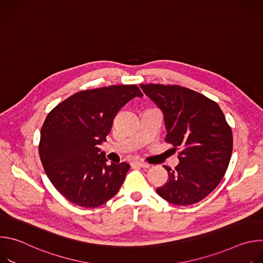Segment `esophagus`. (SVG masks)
I'll use <instances>...</instances> for the list:
<instances>
[{
    "mask_svg": "<svg viewBox=\"0 0 263 263\" xmlns=\"http://www.w3.org/2000/svg\"><path fill=\"white\" fill-rule=\"evenodd\" d=\"M132 164H134V165H136V166L143 167V168H148L149 166H151L148 163H145V162H142V161H134Z\"/></svg>",
    "mask_w": 263,
    "mask_h": 263,
    "instance_id": "1",
    "label": "esophagus"
}]
</instances>
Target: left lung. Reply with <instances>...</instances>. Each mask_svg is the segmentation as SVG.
I'll use <instances>...</instances> for the list:
<instances>
[{"mask_svg": "<svg viewBox=\"0 0 263 263\" xmlns=\"http://www.w3.org/2000/svg\"><path fill=\"white\" fill-rule=\"evenodd\" d=\"M162 111L165 141L180 146L179 164L156 190L167 202L187 206L200 202L219 184L233 147L232 130L221 109L205 96L178 85L140 84Z\"/></svg>", "mask_w": 263, "mask_h": 263, "instance_id": "left-lung-1", "label": "left lung"}]
</instances>
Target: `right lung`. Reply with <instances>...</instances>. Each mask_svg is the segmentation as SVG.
Returning a JSON list of instances; mask_svg holds the SVG:
<instances>
[{"mask_svg": "<svg viewBox=\"0 0 263 263\" xmlns=\"http://www.w3.org/2000/svg\"><path fill=\"white\" fill-rule=\"evenodd\" d=\"M143 95L136 85H112L72 95L48 115L40 156L55 189L69 202L96 208L115 197L130 165L106 164L100 144L110 133L119 110Z\"/></svg>", "mask_w": 263, "mask_h": 263, "instance_id": "obj_1", "label": "right lung"}]
</instances>
